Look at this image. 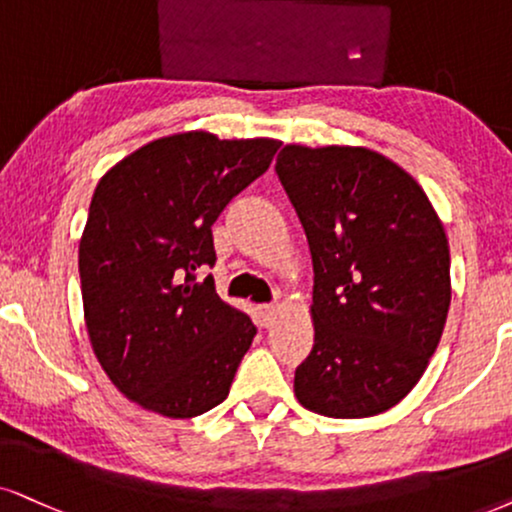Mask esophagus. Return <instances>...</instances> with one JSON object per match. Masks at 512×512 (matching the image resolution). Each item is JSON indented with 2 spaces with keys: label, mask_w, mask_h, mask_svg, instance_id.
Segmentation results:
<instances>
[{
  "label": "esophagus",
  "mask_w": 512,
  "mask_h": 512,
  "mask_svg": "<svg viewBox=\"0 0 512 512\" xmlns=\"http://www.w3.org/2000/svg\"><path fill=\"white\" fill-rule=\"evenodd\" d=\"M260 316H262L264 326H271V323H274V319H276V307H274V304H262Z\"/></svg>",
  "instance_id": "obj_1"
}]
</instances>
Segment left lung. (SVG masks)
<instances>
[{
  "label": "left lung",
  "mask_w": 512,
  "mask_h": 512,
  "mask_svg": "<svg viewBox=\"0 0 512 512\" xmlns=\"http://www.w3.org/2000/svg\"><path fill=\"white\" fill-rule=\"evenodd\" d=\"M276 172L314 264V347L295 397L328 418L378 416L416 387L442 338V219L404 167L366 146L286 144Z\"/></svg>",
  "instance_id": "1"
}]
</instances>
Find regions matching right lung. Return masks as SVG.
<instances>
[{
	"instance_id": "right-lung-1",
	"label": "right lung",
	"mask_w": 512,
	"mask_h": 512,
	"mask_svg": "<svg viewBox=\"0 0 512 512\" xmlns=\"http://www.w3.org/2000/svg\"><path fill=\"white\" fill-rule=\"evenodd\" d=\"M278 146L191 129L137 148L96 184L80 238L84 326L141 409L196 418L229 394L257 328L193 271L215 264L212 224Z\"/></svg>"
}]
</instances>
